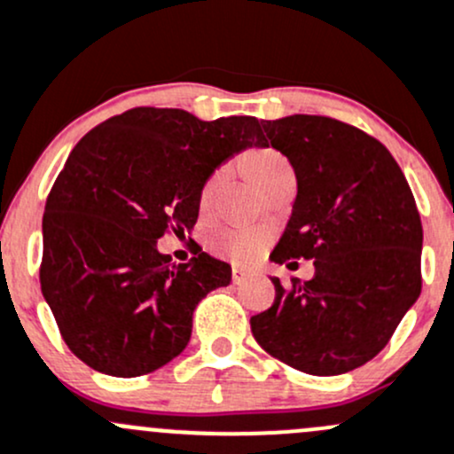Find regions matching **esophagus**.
<instances>
[{
    "instance_id": "esophagus-1",
    "label": "esophagus",
    "mask_w": 454,
    "mask_h": 454,
    "mask_svg": "<svg viewBox=\"0 0 454 454\" xmlns=\"http://www.w3.org/2000/svg\"><path fill=\"white\" fill-rule=\"evenodd\" d=\"M250 278H252L250 271L241 270V267H235V270H232V283H235V285L246 283V280H250Z\"/></svg>"
}]
</instances>
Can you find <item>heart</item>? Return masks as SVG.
Here are the masks:
<instances>
[{"instance_id": "heart-1", "label": "heart", "mask_w": 454, "mask_h": 454, "mask_svg": "<svg viewBox=\"0 0 454 454\" xmlns=\"http://www.w3.org/2000/svg\"><path fill=\"white\" fill-rule=\"evenodd\" d=\"M289 169V163L276 152L265 150L261 154H256L254 159L250 160V171L254 176V180L259 183V187H263L271 176H276L278 171ZM223 178V171H215V174L208 178V183L204 184L202 195H200V204L204 208L213 202V195L217 191L219 183ZM267 243H270V232L263 231V228H246V226H226L222 231H217L211 237L213 250L217 252L223 259L232 261L237 265L252 263V261L259 259L265 252Z\"/></svg>"}]
</instances>
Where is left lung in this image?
Instances as JSON below:
<instances>
[{
    "mask_svg": "<svg viewBox=\"0 0 454 454\" xmlns=\"http://www.w3.org/2000/svg\"><path fill=\"white\" fill-rule=\"evenodd\" d=\"M263 147L287 156L298 180L291 217L270 259L313 261L315 276L250 319L259 346L315 376L374 359L422 291V222L387 147L317 114L261 121Z\"/></svg>",
    "mask_w": 454,
    "mask_h": 454,
    "instance_id": "obj_1",
    "label": "left lung"
}]
</instances>
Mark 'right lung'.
I'll use <instances>...</instances> for the list:
<instances>
[{
    "label": "right lung",
    "mask_w": 454,
    "mask_h": 454,
    "mask_svg": "<svg viewBox=\"0 0 454 454\" xmlns=\"http://www.w3.org/2000/svg\"><path fill=\"white\" fill-rule=\"evenodd\" d=\"M254 145L256 117L180 108H132L78 141L43 215L41 291L80 361L130 379L187 348L195 307L232 270L207 252L176 265L156 241L191 231L213 171Z\"/></svg>",
    "instance_id": "add662e5"
}]
</instances>
